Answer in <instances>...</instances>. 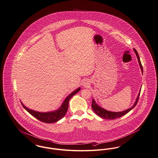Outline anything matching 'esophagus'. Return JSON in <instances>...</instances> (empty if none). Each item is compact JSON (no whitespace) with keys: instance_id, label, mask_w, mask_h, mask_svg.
I'll use <instances>...</instances> for the list:
<instances>
[{"instance_id":"esophagus-1","label":"esophagus","mask_w":158,"mask_h":158,"mask_svg":"<svg viewBox=\"0 0 158 158\" xmlns=\"http://www.w3.org/2000/svg\"><path fill=\"white\" fill-rule=\"evenodd\" d=\"M83 85H84V86H85V87L88 86V85H89V82H88V81H85L84 83H83Z\"/></svg>"}]
</instances>
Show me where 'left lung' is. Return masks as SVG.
<instances>
[{
    "label": "left lung",
    "mask_w": 158,
    "mask_h": 158,
    "mask_svg": "<svg viewBox=\"0 0 158 158\" xmlns=\"http://www.w3.org/2000/svg\"><path fill=\"white\" fill-rule=\"evenodd\" d=\"M133 49H134V52L135 53L136 56H137V57L138 62H139V67H140V69H141V73H142V74H143V67H142L141 61H140V59H139V54H138V52H137V51H136L135 49L134 48ZM140 91H141V88H140V89H139V94H138V95H137V97L136 100H135V102H134V104H133V106H132V107H131L129 109L125 110H123V111H118V112L107 110L103 109L102 107H100L99 105H98L97 103L95 102V101L94 100V99L93 98L92 108H93V111H94V112H95L98 116H100V118H103V119H106L111 120V119H114L120 118L121 116L125 115V114H127V113H128L129 111H131V110L136 106V104H137V102H138V100H139V94H140Z\"/></svg>",
    "instance_id": "left-lung-1"
}]
</instances>
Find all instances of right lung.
Returning a JSON list of instances; mask_svg holds the SVG:
<instances>
[{"mask_svg":"<svg viewBox=\"0 0 158 158\" xmlns=\"http://www.w3.org/2000/svg\"><path fill=\"white\" fill-rule=\"evenodd\" d=\"M81 90V87H79L76 89H75L72 93H70L62 102L61 105L59 107L58 109H56L54 111H47V112H40V111H35L28 109L26 106L24 105V104L21 102V103L23 107L28 111L30 114H31L33 116L36 118L37 119L48 123H54L57 121H60L62 118H64L66 114V112L68 110L69 107V102L70 99L78 93Z\"/></svg>","mask_w":158,"mask_h":158,"instance_id":"right-lung-1","label":"right lung"}]
</instances>
